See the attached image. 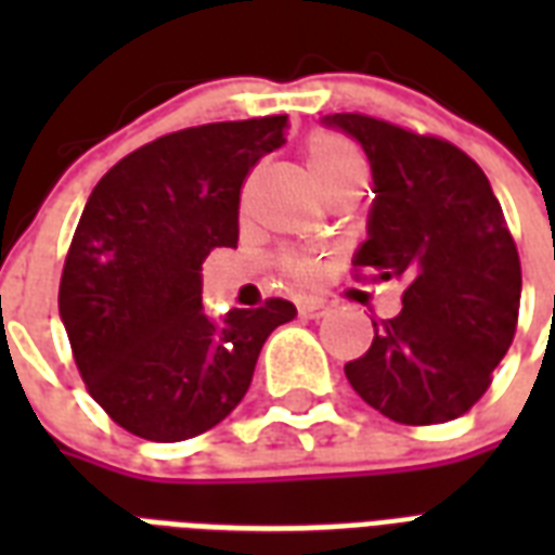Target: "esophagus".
<instances>
[{"label": "esophagus", "mask_w": 555, "mask_h": 555, "mask_svg": "<svg viewBox=\"0 0 555 555\" xmlns=\"http://www.w3.org/2000/svg\"><path fill=\"white\" fill-rule=\"evenodd\" d=\"M299 313H302L305 320H322L328 313V305L322 302V299H305V302H299Z\"/></svg>", "instance_id": "obj_1"}]
</instances>
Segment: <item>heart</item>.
<instances>
[{
    "mask_svg": "<svg viewBox=\"0 0 555 555\" xmlns=\"http://www.w3.org/2000/svg\"><path fill=\"white\" fill-rule=\"evenodd\" d=\"M308 169L317 184H328L334 178L343 176H365L363 155L357 152L354 143H348L346 138L337 134H320L317 141L308 146ZM282 270L287 276L299 279V282H311L317 276V261L302 253H287L282 259Z\"/></svg>",
    "mask_w": 555,
    "mask_h": 555,
    "instance_id": "obj_1",
    "label": "heart"
}]
</instances>
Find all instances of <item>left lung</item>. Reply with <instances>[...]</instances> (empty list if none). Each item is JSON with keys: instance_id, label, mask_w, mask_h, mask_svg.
Here are the masks:
<instances>
[{"instance_id": "left-lung-1", "label": "left lung", "mask_w": 555, "mask_h": 555, "mask_svg": "<svg viewBox=\"0 0 555 555\" xmlns=\"http://www.w3.org/2000/svg\"><path fill=\"white\" fill-rule=\"evenodd\" d=\"M322 124L365 150L374 176L369 238L354 268L405 282L403 311L371 322L346 365L357 395L388 421L431 426L466 414L513 346L521 261L483 169L455 143L343 112Z\"/></svg>"}]
</instances>
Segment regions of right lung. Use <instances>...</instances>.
<instances>
[{
  "label": "right lung",
  "mask_w": 555,
  "mask_h": 555,
  "mask_svg": "<svg viewBox=\"0 0 555 555\" xmlns=\"http://www.w3.org/2000/svg\"><path fill=\"white\" fill-rule=\"evenodd\" d=\"M287 115L164 134L91 190L60 279L74 363L103 412L143 440L176 443L242 403L270 331L296 317L268 299L209 320L201 264L238 244L244 178L285 143Z\"/></svg>",
  "instance_id": "right-lung-1"
}]
</instances>
